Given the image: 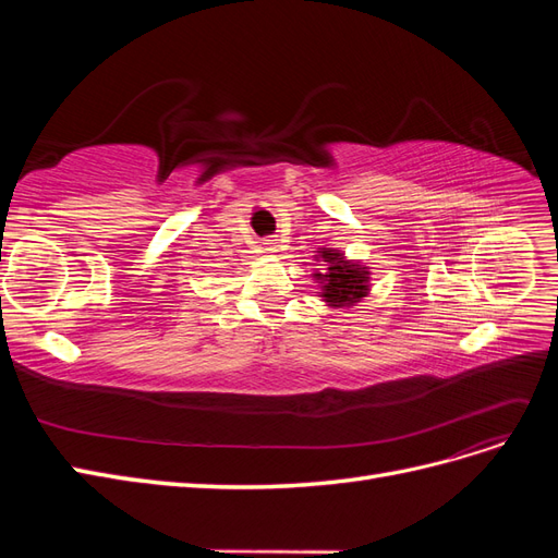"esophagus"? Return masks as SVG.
I'll return each mask as SVG.
<instances>
[{
    "label": "esophagus",
    "mask_w": 558,
    "mask_h": 558,
    "mask_svg": "<svg viewBox=\"0 0 558 558\" xmlns=\"http://www.w3.org/2000/svg\"><path fill=\"white\" fill-rule=\"evenodd\" d=\"M263 248L267 251V253H275V251H279V240H272V238H265L263 242Z\"/></svg>",
    "instance_id": "34e87169"
}]
</instances>
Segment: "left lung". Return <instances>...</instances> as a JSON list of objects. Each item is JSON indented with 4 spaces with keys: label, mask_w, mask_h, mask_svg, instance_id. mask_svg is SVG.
Segmentation results:
<instances>
[{
    "label": "left lung",
    "mask_w": 558,
    "mask_h": 558,
    "mask_svg": "<svg viewBox=\"0 0 558 558\" xmlns=\"http://www.w3.org/2000/svg\"><path fill=\"white\" fill-rule=\"evenodd\" d=\"M324 260L330 265L328 275H316L324 279V298L326 302H332V307L349 305V302H356L365 298L367 293V272L365 267H356L347 263L340 253L324 251Z\"/></svg>",
    "instance_id": "obj_1"
}]
</instances>
